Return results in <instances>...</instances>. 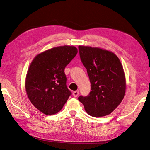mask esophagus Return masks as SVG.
Wrapping results in <instances>:
<instances>
[{
  "label": "esophagus",
  "instance_id": "obj_1",
  "mask_svg": "<svg viewBox=\"0 0 150 150\" xmlns=\"http://www.w3.org/2000/svg\"><path fill=\"white\" fill-rule=\"evenodd\" d=\"M79 91H75L73 92V93H72V94H73V96L74 97H77L79 95Z\"/></svg>",
  "mask_w": 150,
  "mask_h": 150
}]
</instances>
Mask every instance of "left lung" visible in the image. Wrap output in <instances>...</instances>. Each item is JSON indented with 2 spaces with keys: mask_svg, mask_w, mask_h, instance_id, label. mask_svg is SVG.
I'll list each match as a JSON object with an SVG mask.
<instances>
[{
  "mask_svg": "<svg viewBox=\"0 0 150 150\" xmlns=\"http://www.w3.org/2000/svg\"><path fill=\"white\" fill-rule=\"evenodd\" d=\"M78 48L91 86L88 96H79V101L90 116L110 115L120 105L126 92L125 74L120 60L106 49L84 46Z\"/></svg>",
  "mask_w": 150,
  "mask_h": 150,
  "instance_id": "obj_1",
  "label": "left lung"
}]
</instances>
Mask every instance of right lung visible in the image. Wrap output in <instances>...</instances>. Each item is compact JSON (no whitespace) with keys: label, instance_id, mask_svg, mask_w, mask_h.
Here are the masks:
<instances>
[{"label":"right lung","instance_id":"right-lung-1","mask_svg":"<svg viewBox=\"0 0 150 150\" xmlns=\"http://www.w3.org/2000/svg\"><path fill=\"white\" fill-rule=\"evenodd\" d=\"M77 53L74 46H59L38 54L31 62L25 88L30 101L44 114L60 111L71 94L66 86L64 69Z\"/></svg>","mask_w":150,"mask_h":150}]
</instances>
